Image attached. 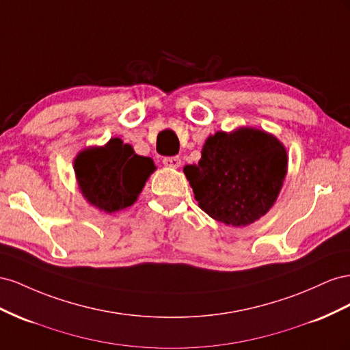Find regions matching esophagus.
Returning a JSON list of instances; mask_svg holds the SVG:
<instances>
[{"label": "esophagus", "mask_w": 350, "mask_h": 350, "mask_svg": "<svg viewBox=\"0 0 350 350\" xmlns=\"http://www.w3.org/2000/svg\"><path fill=\"white\" fill-rule=\"evenodd\" d=\"M163 163H164V165H167V167L177 168L178 165H180V158H178L177 155H174V157H165V158L163 159Z\"/></svg>", "instance_id": "esophagus-1"}]
</instances>
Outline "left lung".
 Segmentation results:
<instances>
[{"mask_svg":"<svg viewBox=\"0 0 350 350\" xmlns=\"http://www.w3.org/2000/svg\"><path fill=\"white\" fill-rule=\"evenodd\" d=\"M287 154L280 141L258 129L217 132L198 165L183 172L209 217L228 226L254 223L273 206L283 186Z\"/></svg>","mask_w":350,"mask_h":350,"instance_id":"obj_1","label":"left lung"}]
</instances>
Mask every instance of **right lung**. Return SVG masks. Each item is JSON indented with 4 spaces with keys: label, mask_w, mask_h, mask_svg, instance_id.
<instances>
[{
    "label": "right lung",
    "mask_w": 350,
    "mask_h": 350,
    "mask_svg": "<svg viewBox=\"0 0 350 350\" xmlns=\"http://www.w3.org/2000/svg\"><path fill=\"white\" fill-rule=\"evenodd\" d=\"M154 170L151 158L135 154L133 148L118 137L103 148L86 149L75 161L83 196L105 213L133 205Z\"/></svg>",
    "instance_id": "1"
}]
</instances>
